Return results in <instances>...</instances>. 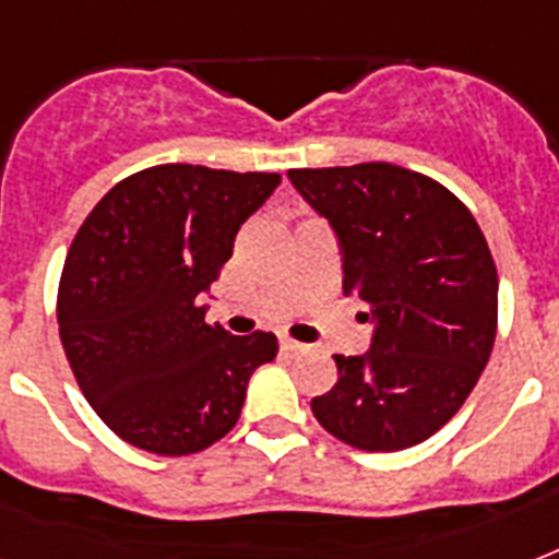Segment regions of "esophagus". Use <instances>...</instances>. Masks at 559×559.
I'll return each instance as SVG.
<instances>
[{"label":"esophagus","mask_w":559,"mask_h":559,"mask_svg":"<svg viewBox=\"0 0 559 559\" xmlns=\"http://www.w3.org/2000/svg\"><path fill=\"white\" fill-rule=\"evenodd\" d=\"M281 350L284 354H305V350H310V345H301L296 340H281Z\"/></svg>","instance_id":"esophagus-1"}]
</instances>
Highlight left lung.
Here are the masks:
<instances>
[{
    "mask_svg": "<svg viewBox=\"0 0 559 559\" xmlns=\"http://www.w3.org/2000/svg\"><path fill=\"white\" fill-rule=\"evenodd\" d=\"M296 191L340 237L342 289L373 324L362 357L313 397L316 420L366 452L426 441L476 389L496 340L499 278L476 217L415 170L366 162L289 170Z\"/></svg>",
    "mask_w": 559,
    "mask_h": 559,
    "instance_id": "8db88e82",
    "label": "left lung"
}]
</instances>
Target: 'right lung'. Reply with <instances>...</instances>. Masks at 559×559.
Instances as JSON below:
<instances>
[{
    "mask_svg": "<svg viewBox=\"0 0 559 559\" xmlns=\"http://www.w3.org/2000/svg\"><path fill=\"white\" fill-rule=\"evenodd\" d=\"M278 186V174L156 165L121 179L78 228L57 293L60 342L83 397L127 443L205 450L278 354L272 333L231 336L200 305Z\"/></svg>",
    "mask_w": 559,
    "mask_h": 559,
    "instance_id": "1",
    "label": "right lung"
}]
</instances>
